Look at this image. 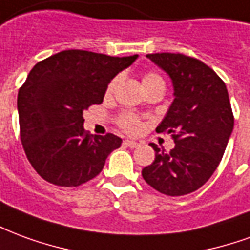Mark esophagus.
I'll return each instance as SVG.
<instances>
[{"mask_svg":"<svg viewBox=\"0 0 250 250\" xmlns=\"http://www.w3.org/2000/svg\"><path fill=\"white\" fill-rule=\"evenodd\" d=\"M125 146L131 147V148H135V147L139 146V143L135 141H131V139H127V141H125Z\"/></svg>","mask_w":250,"mask_h":250,"instance_id":"obj_1","label":"esophagus"}]
</instances>
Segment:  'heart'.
Listing matches in <instances>:
<instances>
[{"label": "heart", "mask_w": 250, "mask_h": 250, "mask_svg": "<svg viewBox=\"0 0 250 250\" xmlns=\"http://www.w3.org/2000/svg\"><path fill=\"white\" fill-rule=\"evenodd\" d=\"M157 79H161V77L155 75V73H147L143 77V80L142 83L145 84V83L152 82V80H157ZM116 83H118V79H115L112 82L109 83L108 88H107V93H111L116 87ZM119 125L122 128H125V131H128V132H135V131L139 130V127H141V123H139V120L136 118L135 115L132 114H123L119 118Z\"/></svg>", "instance_id": "obj_1"}]
</instances>
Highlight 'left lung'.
<instances>
[{
    "mask_svg": "<svg viewBox=\"0 0 250 250\" xmlns=\"http://www.w3.org/2000/svg\"><path fill=\"white\" fill-rule=\"evenodd\" d=\"M171 79L174 100L157 132L171 134L170 152L150 143L154 162L142 170L143 179L159 193L178 197L205 185L218 167L234 119L225 83L211 68L181 53L147 55Z\"/></svg>",
    "mask_w": 250,
    "mask_h": 250,
    "instance_id": "1",
    "label": "left lung"
}]
</instances>
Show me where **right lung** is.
Here are the masks:
<instances>
[{
  "mask_svg": "<svg viewBox=\"0 0 250 250\" xmlns=\"http://www.w3.org/2000/svg\"><path fill=\"white\" fill-rule=\"evenodd\" d=\"M136 59L71 49L32 68L17 98L20 135L30 165L49 184H85L119 148L114 134H85L83 112L102 103L111 80Z\"/></svg>",
  "mask_w": 250,
  "mask_h": 250,
  "instance_id": "right-lung-1",
  "label": "right lung"
}]
</instances>
